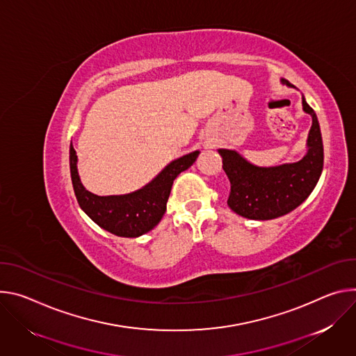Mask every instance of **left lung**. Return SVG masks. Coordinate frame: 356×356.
Returning a JSON list of instances; mask_svg holds the SVG:
<instances>
[{"label": "left lung", "mask_w": 356, "mask_h": 356, "mask_svg": "<svg viewBox=\"0 0 356 356\" xmlns=\"http://www.w3.org/2000/svg\"><path fill=\"white\" fill-rule=\"evenodd\" d=\"M283 83H289L283 79ZM302 108L311 114L308 152L298 163L261 168L252 165L232 149H219L223 170L230 181L229 208L238 215L268 220L300 207L317 185L324 165V147L320 124L314 110L302 97Z\"/></svg>", "instance_id": "obj_1"}]
</instances>
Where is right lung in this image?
Listing matches in <instances>:
<instances>
[{"instance_id":"1","label":"right lung","mask_w":356,"mask_h":356,"mask_svg":"<svg viewBox=\"0 0 356 356\" xmlns=\"http://www.w3.org/2000/svg\"><path fill=\"white\" fill-rule=\"evenodd\" d=\"M200 151L186 154L167 165L143 189L120 196H99L89 192L79 179L77 155L70 144V177L81 208L103 229L123 238H137L160 223L167 211L174 179L188 170Z\"/></svg>"}]
</instances>
